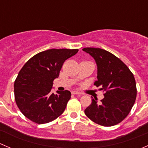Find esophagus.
Listing matches in <instances>:
<instances>
[{"label": "esophagus", "mask_w": 148, "mask_h": 148, "mask_svg": "<svg viewBox=\"0 0 148 148\" xmlns=\"http://www.w3.org/2000/svg\"><path fill=\"white\" fill-rule=\"evenodd\" d=\"M71 94H72V95H82L80 92H77V91H76V90L71 91Z\"/></svg>", "instance_id": "obj_1"}]
</instances>
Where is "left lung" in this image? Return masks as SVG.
Segmentation results:
<instances>
[{
  "instance_id": "left-lung-1",
  "label": "left lung",
  "mask_w": 148,
  "mask_h": 148,
  "mask_svg": "<svg viewBox=\"0 0 148 148\" xmlns=\"http://www.w3.org/2000/svg\"><path fill=\"white\" fill-rule=\"evenodd\" d=\"M94 58L97 66L95 85L105 91L100 102L97 98L84 110L86 117L104 127L122 122L130 112L137 96L135 77L127 66L110 52L99 48H84Z\"/></svg>"
}]
</instances>
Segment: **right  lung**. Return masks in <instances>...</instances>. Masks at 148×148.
Listing matches in <instances>:
<instances>
[{
    "label": "right lung",
    "instance_id": "add662e5",
    "mask_svg": "<svg viewBox=\"0 0 148 148\" xmlns=\"http://www.w3.org/2000/svg\"><path fill=\"white\" fill-rule=\"evenodd\" d=\"M78 49H49L31 57L19 71L14 82L15 100L23 115L32 122L45 124L54 120L65 110L71 92L51 93L64 62Z\"/></svg>",
    "mask_w": 148,
    "mask_h": 148
}]
</instances>
